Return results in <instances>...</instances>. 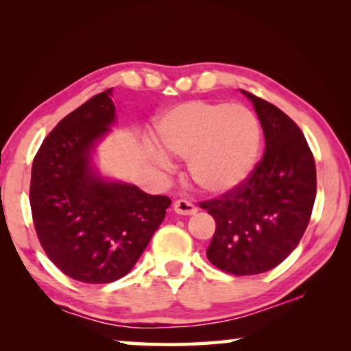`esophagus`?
Masks as SVG:
<instances>
[{
	"mask_svg": "<svg viewBox=\"0 0 351 351\" xmlns=\"http://www.w3.org/2000/svg\"><path fill=\"white\" fill-rule=\"evenodd\" d=\"M173 210L180 215H193L197 212V207H195L190 201L186 199H176L173 203Z\"/></svg>",
	"mask_w": 351,
	"mask_h": 351,
	"instance_id": "obj_1",
	"label": "esophagus"
}]
</instances>
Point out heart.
<instances>
[{
  "label": "heart",
  "instance_id": "b5f03b06",
  "mask_svg": "<svg viewBox=\"0 0 351 351\" xmlns=\"http://www.w3.org/2000/svg\"><path fill=\"white\" fill-rule=\"evenodd\" d=\"M158 138L165 152L189 159L190 178L203 192L219 195L240 186L252 171L260 125L243 105L189 100L162 117Z\"/></svg>",
  "mask_w": 351,
  "mask_h": 351
}]
</instances>
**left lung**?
Wrapping results in <instances>:
<instances>
[{"label": "left lung", "instance_id": "1", "mask_svg": "<svg viewBox=\"0 0 351 351\" xmlns=\"http://www.w3.org/2000/svg\"><path fill=\"white\" fill-rule=\"evenodd\" d=\"M252 100L265 133L263 158L240 186L199 201L215 219L207 258L237 277L276 268L304 237L316 199V164L302 130L266 100Z\"/></svg>", "mask_w": 351, "mask_h": 351}]
</instances>
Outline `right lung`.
Masks as SVG:
<instances>
[{
  "instance_id": "right-lung-1",
  "label": "right lung",
  "mask_w": 351,
  "mask_h": 351,
  "mask_svg": "<svg viewBox=\"0 0 351 351\" xmlns=\"http://www.w3.org/2000/svg\"><path fill=\"white\" fill-rule=\"evenodd\" d=\"M111 88L63 117L32 162L29 201L47 258L83 283L116 282L132 271L171 199L136 186L104 182L90 152L114 121Z\"/></svg>"
}]
</instances>
